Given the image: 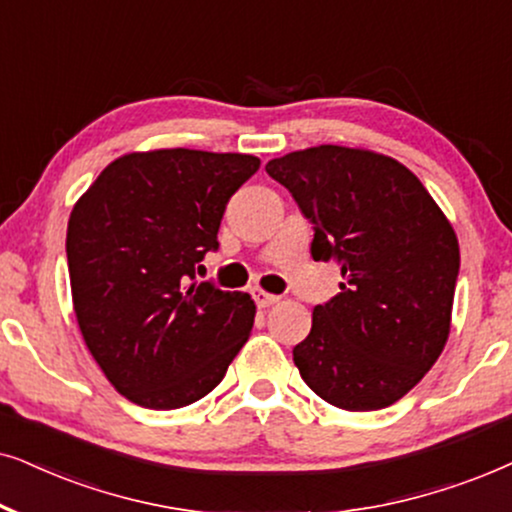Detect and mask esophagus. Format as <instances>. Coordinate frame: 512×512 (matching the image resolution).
<instances>
[{
  "label": "esophagus",
  "instance_id": "1",
  "mask_svg": "<svg viewBox=\"0 0 512 512\" xmlns=\"http://www.w3.org/2000/svg\"><path fill=\"white\" fill-rule=\"evenodd\" d=\"M278 299H281V297L271 295V292H264V290H257L255 292V302H257V306H260V309H267V306L276 304Z\"/></svg>",
  "mask_w": 512,
  "mask_h": 512
}]
</instances>
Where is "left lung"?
Here are the masks:
<instances>
[{
  "mask_svg": "<svg viewBox=\"0 0 512 512\" xmlns=\"http://www.w3.org/2000/svg\"><path fill=\"white\" fill-rule=\"evenodd\" d=\"M313 224L311 255L342 267V292L313 309L292 349L325 403L393 405L424 379L449 337L459 241L419 177L391 156L339 145L267 163Z\"/></svg>",
  "mask_w": 512,
  "mask_h": 512,
  "instance_id": "1",
  "label": "left lung"
}]
</instances>
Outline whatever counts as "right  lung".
Segmentation results:
<instances>
[{"instance_id":"add662e5","label":"right lung","mask_w":512,"mask_h":512,"mask_svg":"<svg viewBox=\"0 0 512 512\" xmlns=\"http://www.w3.org/2000/svg\"><path fill=\"white\" fill-rule=\"evenodd\" d=\"M250 154L154 149L112 161L74 203L67 269L84 342L121 395L149 410L192 405L248 342L255 302L196 281Z\"/></svg>"}]
</instances>
